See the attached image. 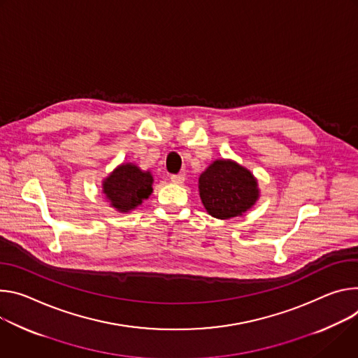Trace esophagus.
I'll use <instances>...</instances> for the list:
<instances>
[{"label": "esophagus", "instance_id": "1", "mask_svg": "<svg viewBox=\"0 0 358 358\" xmlns=\"http://www.w3.org/2000/svg\"><path fill=\"white\" fill-rule=\"evenodd\" d=\"M185 179H186L185 173H176V175H172V176H171V180H172L173 183H176V185H182V183L185 182Z\"/></svg>", "mask_w": 358, "mask_h": 358}]
</instances>
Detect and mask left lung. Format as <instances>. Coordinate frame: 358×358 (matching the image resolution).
Returning <instances> with one entry per match:
<instances>
[{"label":"left lung","mask_w":358,"mask_h":358,"mask_svg":"<svg viewBox=\"0 0 358 358\" xmlns=\"http://www.w3.org/2000/svg\"><path fill=\"white\" fill-rule=\"evenodd\" d=\"M199 193L209 215L217 219L245 213L259 197L253 175L231 161L213 162L199 178Z\"/></svg>","instance_id":"8db88e82"}]
</instances>
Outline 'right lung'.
<instances>
[{
    "label": "right lung",
    "mask_w": 358,
    "mask_h": 358,
    "mask_svg": "<svg viewBox=\"0 0 358 358\" xmlns=\"http://www.w3.org/2000/svg\"><path fill=\"white\" fill-rule=\"evenodd\" d=\"M153 178L132 164L116 168L103 182V193L119 212L135 209L152 193Z\"/></svg>",
    "instance_id": "right-lung-1"
}]
</instances>
